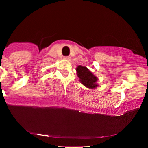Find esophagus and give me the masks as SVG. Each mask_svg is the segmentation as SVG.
Listing matches in <instances>:
<instances>
[{
    "instance_id": "obj_1",
    "label": "esophagus",
    "mask_w": 148,
    "mask_h": 148,
    "mask_svg": "<svg viewBox=\"0 0 148 148\" xmlns=\"http://www.w3.org/2000/svg\"><path fill=\"white\" fill-rule=\"evenodd\" d=\"M64 59H66V60H71V58L69 57V56L64 57Z\"/></svg>"
}]
</instances>
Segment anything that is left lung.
<instances>
[{"label":"left lung","instance_id":"obj_1","mask_svg":"<svg viewBox=\"0 0 148 148\" xmlns=\"http://www.w3.org/2000/svg\"><path fill=\"white\" fill-rule=\"evenodd\" d=\"M76 74L79 78V81L85 87L89 89H95L99 86L97 81L99 80L89 69L86 67L78 65L76 68Z\"/></svg>","mask_w":148,"mask_h":148}]
</instances>
